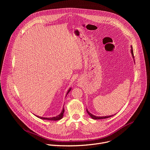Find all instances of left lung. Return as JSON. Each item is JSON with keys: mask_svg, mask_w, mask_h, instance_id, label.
Returning a JSON list of instances; mask_svg holds the SVG:
<instances>
[{"mask_svg": "<svg viewBox=\"0 0 150 150\" xmlns=\"http://www.w3.org/2000/svg\"><path fill=\"white\" fill-rule=\"evenodd\" d=\"M131 54H132V58L134 59V62H135V60H134V53H133V49H132V46H131ZM87 112L88 113V114L90 115V116L93 119H95V120H97V119H106V118H109V117H110L112 116H113V115H110V116H94L93 115V114H91L90 112H89V111L87 109Z\"/></svg>", "mask_w": 150, "mask_h": 150, "instance_id": "8db88e82", "label": "left lung"}]
</instances>
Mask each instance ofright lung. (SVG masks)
Returning a JSON list of instances; mask_svg holds the SVG:
<instances>
[{
	"label": "right lung",
	"mask_w": 150,
	"mask_h": 150,
	"mask_svg": "<svg viewBox=\"0 0 150 150\" xmlns=\"http://www.w3.org/2000/svg\"><path fill=\"white\" fill-rule=\"evenodd\" d=\"M71 89H72L71 87L69 88V90H68V91H67V94H66V96L68 94V93L70 92V91L71 90ZM64 111H65V110H64V106H63V109H62V112H60V113L59 115L56 116L51 117H41V116H36V115H34L36 116L37 117H38V118H40V119H42V120H54V121H56V120H60L61 119H62V117H63Z\"/></svg>",
	"instance_id": "obj_1"
}]
</instances>
